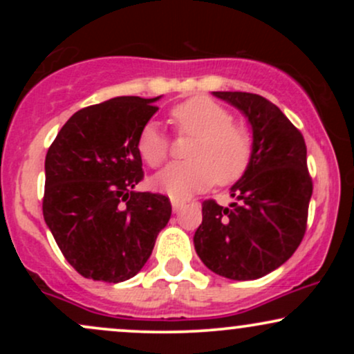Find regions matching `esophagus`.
<instances>
[{
	"label": "esophagus",
	"instance_id": "34e87169",
	"mask_svg": "<svg viewBox=\"0 0 354 354\" xmlns=\"http://www.w3.org/2000/svg\"><path fill=\"white\" fill-rule=\"evenodd\" d=\"M171 206H173V211L174 213H180L183 209V206H185V203L181 200H176V198H171Z\"/></svg>",
	"mask_w": 354,
	"mask_h": 354
}]
</instances>
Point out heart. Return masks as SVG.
I'll return each instance as SVG.
<instances>
[{"instance_id":"1","label":"heart","mask_w":354,"mask_h":354,"mask_svg":"<svg viewBox=\"0 0 354 354\" xmlns=\"http://www.w3.org/2000/svg\"><path fill=\"white\" fill-rule=\"evenodd\" d=\"M171 120L180 135L194 136L188 161L169 165L154 178L158 189L183 200L193 193L234 183L246 173L254 153V140L245 124L233 123L228 108L208 96H193L171 109ZM136 148L143 161L158 168L169 156V138L160 124L149 121L138 135Z\"/></svg>"}]
</instances>
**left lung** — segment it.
<instances>
[{
  "instance_id": "obj_1",
  "label": "left lung",
  "mask_w": 354,
  "mask_h": 354,
  "mask_svg": "<svg viewBox=\"0 0 354 354\" xmlns=\"http://www.w3.org/2000/svg\"><path fill=\"white\" fill-rule=\"evenodd\" d=\"M243 111L253 128L254 153L231 188L228 208L203 201L194 250L213 273L248 281L291 258L306 233L313 180L306 143L276 104L254 93L214 91Z\"/></svg>"
}]
</instances>
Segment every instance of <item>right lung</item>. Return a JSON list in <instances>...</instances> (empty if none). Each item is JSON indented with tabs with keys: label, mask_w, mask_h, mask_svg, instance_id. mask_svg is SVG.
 <instances>
[{
	"label": "right lung",
	"mask_w": 354,
	"mask_h": 354,
	"mask_svg": "<svg viewBox=\"0 0 354 354\" xmlns=\"http://www.w3.org/2000/svg\"><path fill=\"white\" fill-rule=\"evenodd\" d=\"M156 100L118 96L80 109L48 149L43 216L84 278H133L171 216L168 196L135 191L145 178L138 135L158 111Z\"/></svg>",
	"instance_id": "obj_1"
}]
</instances>
